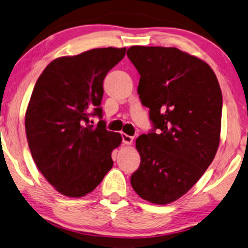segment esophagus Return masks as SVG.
<instances>
[{"label":"esophagus","mask_w":248,"mask_h":248,"mask_svg":"<svg viewBox=\"0 0 248 248\" xmlns=\"http://www.w3.org/2000/svg\"><path fill=\"white\" fill-rule=\"evenodd\" d=\"M132 141H133V137L124 135H124H123V142L124 144H131Z\"/></svg>","instance_id":"1"}]
</instances>
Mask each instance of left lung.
Instances as JSON below:
<instances>
[{"label":"left lung","mask_w":248,"mask_h":248,"mask_svg":"<svg viewBox=\"0 0 248 248\" xmlns=\"http://www.w3.org/2000/svg\"><path fill=\"white\" fill-rule=\"evenodd\" d=\"M138 93L153 129L136 140L141 156L131 186L148 202H174L198 182L219 144L223 98L217 78L200 58L175 47L132 46Z\"/></svg>","instance_id":"1"}]
</instances>
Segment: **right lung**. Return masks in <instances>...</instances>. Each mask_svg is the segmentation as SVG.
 I'll return each mask as SVG.
<instances>
[{"mask_svg": "<svg viewBox=\"0 0 248 248\" xmlns=\"http://www.w3.org/2000/svg\"><path fill=\"white\" fill-rule=\"evenodd\" d=\"M124 55L125 47H107L56 58L35 84L25 115L27 142L41 173L69 198L95 190L113 166L121 135L90 117H103L104 79Z\"/></svg>", "mask_w": 248, "mask_h": 248, "instance_id": "right-lung-1", "label": "right lung"}]
</instances>
